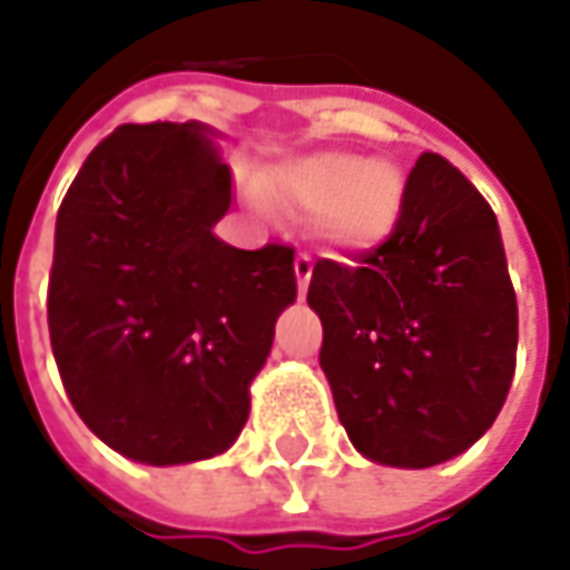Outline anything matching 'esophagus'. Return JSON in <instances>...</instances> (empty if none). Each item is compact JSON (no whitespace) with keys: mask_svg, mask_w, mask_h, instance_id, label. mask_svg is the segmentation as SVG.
Wrapping results in <instances>:
<instances>
[{"mask_svg":"<svg viewBox=\"0 0 570 570\" xmlns=\"http://www.w3.org/2000/svg\"><path fill=\"white\" fill-rule=\"evenodd\" d=\"M295 275H297V288H301V292H307L311 275H314V256H311L307 250H301L295 256Z\"/></svg>","mask_w":570,"mask_h":570,"instance_id":"esophagus-1","label":"esophagus"}]
</instances>
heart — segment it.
Masks as SVG:
<instances>
[{"instance_id": "1", "label": "heart", "mask_w": 570, "mask_h": 570, "mask_svg": "<svg viewBox=\"0 0 570 570\" xmlns=\"http://www.w3.org/2000/svg\"><path fill=\"white\" fill-rule=\"evenodd\" d=\"M275 193L314 212V228L336 247L364 250L381 244L403 212L405 180L386 158L352 151H314L275 174Z\"/></svg>"}]
</instances>
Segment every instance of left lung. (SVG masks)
<instances>
[{
	"instance_id": "left-lung-1",
	"label": "left lung",
	"mask_w": 570,
	"mask_h": 570,
	"mask_svg": "<svg viewBox=\"0 0 570 570\" xmlns=\"http://www.w3.org/2000/svg\"><path fill=\"white\" fill-rule=\"evenodd\" d=\"M307 304L320 367L352 444L383 466L425 470L498 419L517 364V297L492 206L425 151L377 247L317 259Z\"/></svg>"
}]
</instances>
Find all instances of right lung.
Instances as JSON below:
<instances>
[{
  "label": "right lung",
  "instance_id": "obj_1",
  "mask_svg": "<svg viewBox=\"0 0 570 570\" xmlns=\"http://www.w3.org/2000/svg\"><path fill=\"white\" fill-rule=\"evenodd\" d=\"M230 167L199 122H126L85 158L56 215L47 323L81 422L170 466L234 444L250 381L295 301V247L212 234Z\"/></svg>",
  "mask_w": 570,
  "mask_h": 570
}]
</instances>
